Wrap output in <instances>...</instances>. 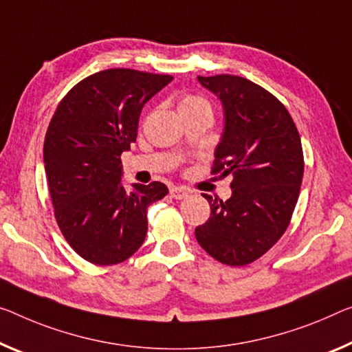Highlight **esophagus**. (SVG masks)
I'll return each instance as SVG.
<instances>
[{"instance_id": "34e87169", "label": "esophagus", "mask_w": 352, "mask_h": 352, "mask_svg": "<svg viewBox=\"0 0 352 352\" xmlns=\"http://www.w3.org/2000/svg\"><path fill=\"white\" fill-rule=\"evenodd\" d=\"M170 195L175 199H182V198H186V197H188V190L187 188H184V187H171L170 188Z\"/></svg>"}]
</instances>
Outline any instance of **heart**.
I'll list each match as a JSON object with an SVG mask.
<instances>
[{"mask_svg": "<svg viewBox=\"0 0 352 352\" xmlns=\"http://www.w3.org/2000/svg\"><path fill=\"white\" fill-rule=\"evenodd\" d=\"M197 104H204V102H203L201 99H198V97H192V96H188V97H186V99H184V100L181 102V107L197 105Z\"/></svg>", "mask_w": 352, "mask_h": 352, "instance_id": "b5f03b06", "label": "heart"}]
</instances>
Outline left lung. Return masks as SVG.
<instances>
[{"mask_svg": "<svg viewBox=\"0 0 352 352\" xmlns=\"http://www.w3.org/2000/svg\"><path fill=\"white\" fill-rule=\"evenodd\" d=\"M198 82L223 107L212 173L232 176V193L226 201L204 197L210 217L195 236L217 261L245 266L288 228L304 176L300 137L282 102L250 80L215 75Z\"/></svg>", "mask_w": 352, "mask_h": 352, "instance_id": "obj_1", "label": "left lung"}]
</instances>
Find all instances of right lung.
Segmentation results:
<instances>
[{"instance_id":"obj_1","label":"right lung","mask_w":352,"mask_h":352,"mask_svg":"<svg viewBox=\"0 0 352 352\" xmlns=\"http://www.w3.org/2000/svg\"><path fill=\"white\" fill-rule=\"evenodd\" d=\"M170 75L108 69L59 102L44 142V165L59 230L97 266L126 261L144 242L148 208L168 193L162 182L122 184L121 154L137 140L140 113Z\"/></svg>"}]
</instances>
